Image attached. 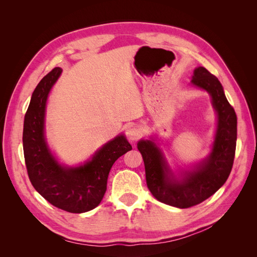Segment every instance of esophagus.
Returning a JSON list of instances; mask_svg holds the SVG:
<instances>
[{
	"label": "esophagus",
	"instance_id": "esophagus-1",
	"mask_svg": "<svg viewBox=\"0 0 257 257\" xmlns=\"http://www.w3.org/2000/svg\"><path fill=\"white\" fill-rule=\"evenodd\" d=\"M142 133H141V130H139L137 126L135 125H132V126H128L126 128V136L127 138L130 139V141L134 142V141H137V139L141 137Z\"/></svg>",
	"mask_w": 257,
	"mask_h": 257
}]
</instances>
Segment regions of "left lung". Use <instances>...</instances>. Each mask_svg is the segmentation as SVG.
Listing matches in <instances>:
<instances>
[{
	"mask_svg": "<svg viewBox=\"0 0 257 257\" xmlns=\"http://www.w3.org/2000/svg\"><path fill=\"white\" fill-rule=\"evenodd\" d=\"M191 84L209 93L217 116L214 141L208 157L175 175L153 138L142 139L137 144L145 163L148 189L161 203L181 209L200 204L226 182L237 141V115L219 79L205 67L198 66L194 69Z\"/></svg>",
	"mask_w": 257,
	"mask_h": 257,
	"instance_id": "obj_1",
	"label": "left lung"
}]
</instances>
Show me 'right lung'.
<instances>
[{
  "label": "right lung",
  "instance_id": "right-lung-1",
  "mask_svg": "<svg viewBox=\"0 0 257 257\" xmlns=\"http://www.w3.org/2000/svg\"><path fill=\"white\" fill-rule=\"evenodd\" d=\"M61 73L62 68L54 67L33 92L23 123V153L34 189L54 207L82 213L99 205L113 163L132 150V146L121 134L99 148L83 164L73 167L60 164L46 141L45 114L48 95Z\"/></svg>",
  "mask_w": 257,
  "mask_h": 257
}]
</instances>
